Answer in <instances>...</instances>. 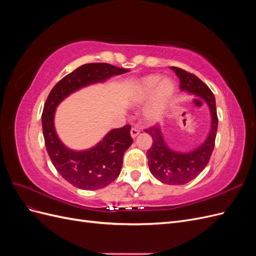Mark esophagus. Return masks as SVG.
Here are the masks:
<instances>
[{
  "label": "esophagus",
  "instance_id": "34e87169",
  "mask_svg": "<svg viewBox=\"0 0 256 256\" xmlns=\"http://www.w3.org/2000/svg\"><path fill=\"white\" fill-rule=\"evenodd\" d=\"M138 134H140V129L136 128V127L131 128V130H130V136H131V138H134Z\"/></svg>",
  "mask_w": 256,
  "mask_h": 256
}]
</instances>
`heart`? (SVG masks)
Wrapping results in <instances>:
<instances>
[{
	"instance_id": "obj_1",
	"label": "heart",
	"mask_w": 256,
	"mask_h": 256,
	"mask_svg": "<svg viewBox=\"0 0 256 256\" xmlns=\"http://www.w3.org/2000/svg\"><path fill=\"white\" fill-rule=\"evenodd\" d=\"M176 94V84L171 78H162L160 74H150L136 82L131 90L134 104L142 106L151 102L144 112L145 120L156 122L164 116L168 104Z\"/></svg>"
}]
</instances>
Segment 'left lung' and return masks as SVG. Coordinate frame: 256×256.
Instances as JSON below:
<instances>
[{
  "label": "left lung",
  "mask_w": 256,
  "mask_h": 256,
  "mask_svg": "<svg viewBox=\"0 0 256 256\" xmlns=\"http://www.w3.org/2000/svg\"><path fill=\"white\" fill-rule=\"evenodd\" d=\"M180 81V90L203 99L210 111L212 125L205 141L189 152H176L170 147L159 126L145 130L152 138V144L147 150L150 173L158 180L168 184H184L191 182L207 166L214 150L218 116L216 99L207 85L196 76L178 67H171Z\"/></svg>",
  "instance_id": "1"
}]
</instances>
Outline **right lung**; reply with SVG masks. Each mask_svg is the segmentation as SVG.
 <instances>
[{"mask_svg": "<svg viewBox=\"0 0 256 256\" xmlns=\"http://www.w3.org/2000/svg\"><path fill=\"white\" fill-rule=\"evenodd\" d=\"M128 72V69L106 63L82 65L54 85L44 104L42 124L46 148L58 174L76 188L102 189L118 178L124 154L132 144L131 126L110 130L102 141L88 150H74L68 148L56 134L54 127L56 108L72 92Z\"/></svg>", "mask_w": 256, "mask_h": 256, "instance_id": "1", "label": "right lung"}]
</instances>
